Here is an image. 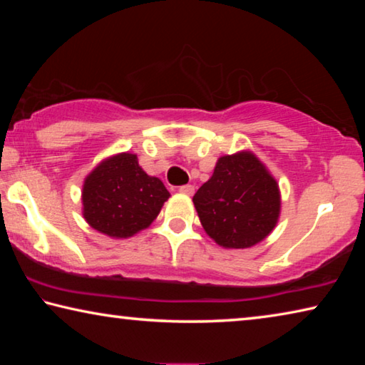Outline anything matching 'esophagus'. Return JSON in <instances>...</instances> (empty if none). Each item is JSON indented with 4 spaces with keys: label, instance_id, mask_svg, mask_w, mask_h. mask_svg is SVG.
Segmentation results:
<instances>
[{
    "label": "esophagus",
    "instance_id": "obj_1",
    "mask_svg": "<svg viewBox=\"0 0 365 365\" xmlns=\"http://www.w3.org/2000/svg\"><path fill=\"white\" fill-rule=\"evenodd\" d=\"M178 191H180L182 195H188V196H191L195 193V187L193 185H182L180 188H178Z\"/></svg>",
    "mask_w": 365,
    "mask_h": 365
}]
</instances>
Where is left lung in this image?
<instances>
[{
  "label": "left lung",
  "mask_w": 365,
  "mask_h": 365,
  "mask_svg": "<svg viewBox=\"0 0 365 365\" xmlns=\"http://www.w3.org/2000/svg\"><path fill=\"white\" fill-rule=\"evenodd\" d=\"M193 202L209 237L235 250L262 242L280 214L279 185L250 151L222 156Z\"/></svg>",
  "instance_id": "1"
}]
</instances>
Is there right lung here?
Instances as JSON below:
<instances>
[{
	"instance_id": "right-lung-1",
	"label": "right lung",
	"mask_w": 365,
	"mask_h": 365,
	"mask_svg": "<svg viewBox=\"0 0 365 365\" xmlns=\"http://www.w3.org/2000/svg\"><path fill=\"white\" fill-rule=\"evenodd\" d=\"M169 191L138 165L135 154L122 153L98 165L85 178L83 217L95 230L128 238L158 217Z\"/></svg>"
}]
</instances>
